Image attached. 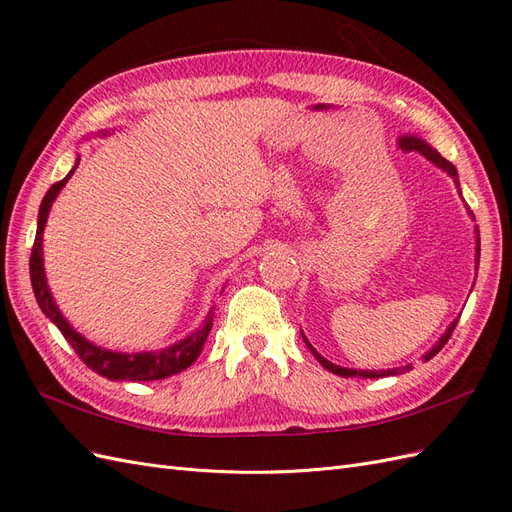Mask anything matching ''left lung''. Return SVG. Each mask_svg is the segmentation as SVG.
Masks as SVG:
<instances>
[{
    "label": "left lung",
    "mask_w": 512,
    "mask_h": 512,
    "mask_svg": "<svg viewBox=\"0 0 512 512\" xmlns=\"http://www.w3.org/2000/svg\"><path fill=\"white\" fill-rule=\"evenodd\" d=\"M399 147L404 149V151H418L421 153V156H425L429 162H433L436 164L438 168H442L444 173H448L453 177V181H455V185L459 188V177H457V168L448 162V160H444L440 153L433 149L431 145H427L423 138H418V136H401L399 138ZM461 194V192H459ZM472 215V213H470ZM474 218V215H472ZM480 262V235H478V228H476V265ZM457 322H459V318L457 320H453L451 322V327L446 329V333L438 339L436 342V346H433L429 352H425L423 354V361H429V359H433V356H436L442 348H444V344L448 342V337L453 335V331H455V327H457ZM303 335V333H301ZM303 339H305V335H303ZM305 344H307V348L314 352V356L318 359V363L324 367V369H329L331 374H337V376H342V378H384V376H397V374H404V371H408V369H412V365H406V367H397V369H380V371H367V369H348V367H339V365H335V363H331V361H327L324 359L322 354H318L316 350H314V346L307 342L305 339Z\"/></svg>",
    "instance_id": "8db88e82"
}]
</instances>
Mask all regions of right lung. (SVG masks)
<instances>
[{"label": "right lung", "instance_id": "add662e5", "mask_svg": "<svg viewBox=\"0 0 512 512\" xmlns=\"http://www.w3.org/2000/svg\"><path fill=\"white\" fill-rule=\"evenodd\" d=\"M76 166H79V158H76L74 168L70 173L51 185V190L44 194L42 205L38 211V230H36V241L32 247V258H29V277H32V288L36 294V301L44 316L49 318L55 327L61 331L68 339V344L74 348V352L81 356V361L91 369L96 371L98 376H104L108 380H130V382H149V380H162L173 374H179V371L188 369L196 359L198 354L203 352V346L207 342V335L211 331L213 324V307L209 309V314L205 322L200 327L188 335L181 342L156 350V352H138V354H126V352H113L106 348H98L87 339L76 333L70 322L61 316L59 307L53 301V294L49 290V284H46V275H44V265H42V235H44V226L46 220H49V211L51 205L55 203L57 194L61 188L68 183V179L74 175Z\"/></svg>", "mask_w": 512, "mask_h": 512}]
</instances>
